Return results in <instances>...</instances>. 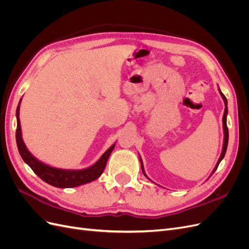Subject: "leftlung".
I'll return each instance as SVG.
<instances>
[{
	"instance_id": "8db88e82",
	"label": "left lung",
	"mask_w": 249,
	"mask_h": 249,
	"mask_svg": "<svg viewBox=\"0 0 249 249\" xmlns=\"http://www.w3.org/2000/svg\"><path fill=\"white\" fill-rule=\"evenodd\" d=\"M218 90H219V93H220V95H221V97H222V100H223V102H224V106H225V108H224V113H223V118H222L224 138H223L222 152H221V155H220V157H219V159H218V162H217V164H216L215 168H214V169H213V171H212V175H213V173L215 172V170H216V169H217V167H218V165H219V163L221 162V160H222L223 158H224V156H225V153H227L228 143H229V129H228V125H227V115H228V100H227V97L224 96V94L221 92V90H220L219 88H218ZM139 160H140V163H141V169H142L143 175H144V176L147 178V176L145 175L144 167H143V162H142V159H141V157H140V156H139ZM212 175H211V176H212ZM148 179H149V178H148Z\"/></svg>"
}]
</instances>
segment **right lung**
<instances>
[{"label": "right lung", "mask_w": 249, "mask_h": 249, "mask_svg": "<svg viewBox=\"0 0 249 249\" xmlns=\"http://www.w3.org/2000/svg\"><path fill=\"white\" fill-rule=\"evenodd\" d=\"M21 99L17 108V144L21 159L28 164L31 169L35 172V175L38 176L43 182H46L52 186L57 188H73L81 185H84L90 182H93L94 179L100 178L103 173L108 158L111 155L113 148L115 146L112 144L106 152H105L99 160L93 165L84 169H62L50 166V165L39 161L29 152L24 140L21 137V129H20V120H19V106Z\"/></svg>", "instance_id": "add662e5"}]
</instances>
